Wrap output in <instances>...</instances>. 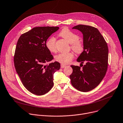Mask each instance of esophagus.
I'll list each match as a JSON object with an SVG mask.
<instances>
[{"mask_svg":"<svg viewBox=\"0 0 123 123\" xmlns=\"http://www.w3.org/2000/svg\"><path fill=\"white\" fill-rule=\"evenodd\" d=\"M66 66H67V65H64V64H61V68H64L66 67Z\"/></svg>","mask_w":123,"mask_h":123,"instance_id":"34e87169","label":"esophagus"}]
</instances>
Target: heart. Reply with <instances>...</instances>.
Wrapping results in <instances>:
<instances>
[{"label": "heart", "instance_id": "obj_1", "mask_svg": "<svg viewBox=\"0 0 123 123\" xmlns=\"http://www.w3.org/2000/svg\"><path fill=\"white\" fill-rule=\"evenodd\" d=\"M59 35L65 39L69 43L71 44L72 49L77 53L82 52L84 49L83 43L79 41V37L68 28H63L59 33ZM56 38L54 36L50 37L46 43L47 48L49 51L54 52L56 50L55 46ZM74 57L73 52L60 53L55 56V60L62 64L69 63Z\"/></svg>", "mask_w": 123, "mask_h": 123}]
</instances>
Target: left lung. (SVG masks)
Wrapping results in <instances>:
<instances>
[{
    "label": "left lung",
    "mask_w": 123,
    "mask_h": 123,
    "mask_svg": "<svg viewBox=\"0 0 123 123\" xmlns=\"http://www.w3.org/2000/svg\"><path fill=\"white\" fill-rule=\"evenodd\" d=\"M72 28L82 33L84 49L76 60L81 62L80 67L71 66L73 69L70 76L71 82L77 90L88 92L96 88L105 75L108 67L107 44L98 29L94 27L80 25ZM84 62L86 64L83 65Z\"/></svg>",
    "instance_id": "left-lung-1"
}]
</instances>
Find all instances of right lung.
Masks as SVG:
<instances>
[{
    "label": "right lung",
    "instance_id": "right-lung-1",
    "mask_svg": "<svg viewBox=\"0 0 123 123\" xmlns=\"http://www.w3.org/2000/svg\"><path fill=\"white\" fill-rule=\"evenodd\" d=\"M59 27H36L22 34L19 38L14 57L17 74L28 91L36 95L48 93L53 86V74L60 68L53 59L46 43Z\"/></svg>",
    "mask_w": 123,
    "mask_h": 123
}]
</instances>
